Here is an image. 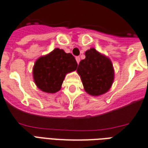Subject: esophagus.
Listing matches in <instances>:
<instances>
[{
  "mask_svg": "<svg viewBox=\"0 0 148 148\" xmlns=\"http://www.w3.org/2000/svg\"><path fill=\"white\" fill-rule=\"evenodd\" d=\"M75 60H76V62H77V63H79V62H80L79 56H76V57H75Z\"/></svg>",
  "mask_w": 148,
  "mask_h": 148,
  "instance_id": "esophagus-1",
  "label": "esophagus"
}]
</instances>
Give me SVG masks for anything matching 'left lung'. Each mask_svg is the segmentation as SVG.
Wrapping results in <instances>:
<instances>
[{
  "mask_svg": "<svg viewBox=\"0 0 148 148\" xmlns=\"http://www.w3.org/2000/svg\"><path fill=\"white\" fill-rule=\"evenodd\" d=\"M86 59L80 61L77 72L86 92L100 95L109 90L114 80V69L108 58L94 48L86 52Z\"/></svg>",
  "mask_w": 148,
  "mask_h": 148,
  "instance_id": "left-lung-1",
  "label": "left lung"
}]
</instances>
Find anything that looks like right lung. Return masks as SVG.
Masks as SVG:
<instances>
[{
    "label": "right lung",
    "mask_w": 148,
    "mask_h": 148,
    "mask_svg": "<svg viewBox=\"0 0 148 148\" xmlns=\"http://www.w3.org/2000/svg\"><path fill=\"white\" fill-rule=\"evenodd\" d=\"M77 66L72 54L56 48L36 61L33 70L34 82L42 92L55 93L61 88L66 74L75 70Z\"/></svg>",
    "instance_id": "1"
}]
</instances>
